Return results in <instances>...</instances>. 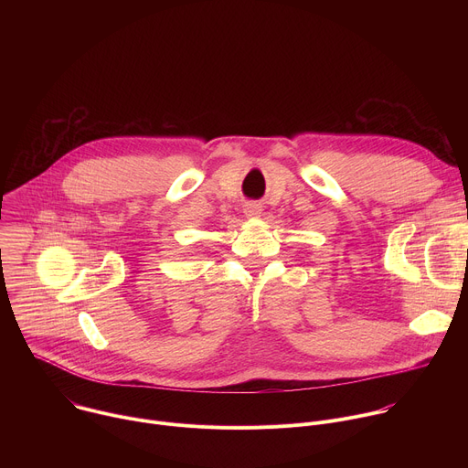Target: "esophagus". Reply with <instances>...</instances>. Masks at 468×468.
I'll use <instances>...</instances> for the list:
<instances>
[{
    "mask_svg": "<svg viewBox=\"0 0 468 468\" xmlns=\"http://www.w3.org/2000/svg\"><path fill=\"white\" fill-rule=\"evenodd\" d=\"M261 213H262V206L257 204V202H248V204L244 206V215H246V218H257V217H261Z\"/></svg>",
    "mask_w": 468,
    "mask_h": 468,
    "instance_id": "1",
    "label": "esophagus"
}]
</instances>
